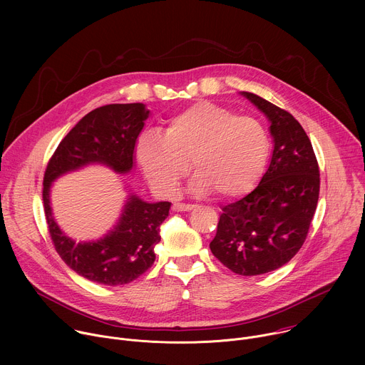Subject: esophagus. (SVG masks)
I'll return each instance as SVG.
<instances>
[{
    "instance_id": "34e87169",
    "label": "esophagus",
    "mask_w": 365,
    "mask_h": 365,
    "mask_svg": "<svg viewBox=\"0 0 365 365\" xmlns=\"http://www.w3.org/2000/svg\"><path fill=\"white\" fill-rule=\"evenodd\" d=\"M195 207V205H190V203H173V206H172V210L175 211V212H189V211H192Z\"/></svg>"
}]
</instances>
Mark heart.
<instances>
[{"mask_svg": "<svg viewBox=\"0 0 365 365\" xmlns=\"http://www.w3.org/2000/svg\"><path fill=\"white\" fill-rule=\"evenodd\" d=\"M270 150L266 128L250 117L212 102H196L173 115L165 134H143L137 159L144 176L160 195L172 196L189 172L193 195L217 190L222 197L250 192L263 173Z\"/></svg>", "mask_w": 365, "mask_h": 365, "instance_id": "b5f03b06", "label": "heart"}]
</instances>
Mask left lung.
Wrapping results in <instances>:
<instances>
[{"label":"left lung","mask_w":365,"mask_h":365,"mask_svg":"<svg viewBox=\"0 0 365 365\" xmlns=\"http://www.w3.org/2000/svg\"><path fill=\"white\" fill-rule=\"evenodd\" d=\"M264 114L273 138L270 165L257 187L222 207L212 254L231 272L257 276L280 269L303 245L319 197V168L304 130L262 96L240 92Z\"/></svg>","instance_id":"left-lung-1"}]
</instances>
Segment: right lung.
Segmentation results:
<instances>
[{
	"instance_id": "add662e5",
	"label": "right lung",
	"mask_w": 365,
	"mask_h": 365,
	"mask_svg": "<svg viewBox=\"0 0 365 365\" xmlns=\"http://www.w3.org/2000/svg\"><path fill=\"white\" fill-rule=\"evenodd\" d=\"M148 117L144 103H110L91 111L61 141L44 173L43 205L51 241L75 273L99 284H127L151 267L160 224L169 217L172 203L147 202L127 185L128 195L115 225L96 240L76 242L55 220L51 186L59 178L93 165L117 175L131 173L137 140Z\"/></svg>"
}]
</instances>
